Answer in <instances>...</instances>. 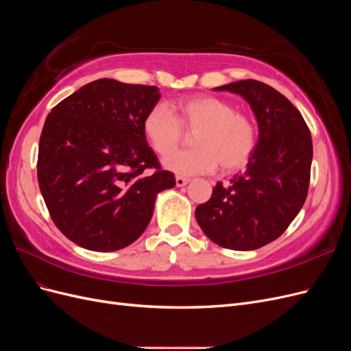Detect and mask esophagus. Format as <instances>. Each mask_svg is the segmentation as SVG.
I'll list each match as a JSON object with an SVG mask.
<instances>
[{
	"label": "esophagus",
	"instance_id": "esophagus-1",
	"mask_svg": "<svg viewBox=\"0 0 351 351\" xmlns=\"http://www.w3.org/2000/svg\"><path fill=\"white\" fill-rule=\"evenodd\" d=\"M190 182L189 178H184V177H180V176H177L176 177V184L178 186V187H183V186H186L187 183Z\"/></svg>",
	"mask_w": 351,
	"mask_h": 351
}]
</instances>
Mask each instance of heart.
<instances>
[{
    "label": "heart",
    "instance_id": "obj_1",
    "mask_svg": "<svg viewBox=\"0 0 351 351\" xmlns=\"http://www.w3.org/2000/svg\"><path fill=\"white\" fill-rule=\"evenodd\" d=\"M174 112L167 104H155L143 119V134L168 171L178 176L236 171L249 162L256 146V132L247 117L224 99L197 95L178 101ZM195 131V150L171 151L182 138V130Z\"/></svg>",
    "mask_w": 351,
    "mask_h": 351
}]
</instances>
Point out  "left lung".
I'll list each match as a JSON object with an SVG mask.
<instances>
[{
    "instance_id": "1",
    "label": "left lung",
    "mask_w": 351,
    "mask_h": 351,
    "mask_svg": "<svg viewBox=\"0 0 351 351\" xmlns=\"http://www.w3.org/2000/svg\"><path fill=\"white\" fill-rule=\"evenodd\" d=\"M214 90L249 102L259 139L246 171L226 186L217 183L196 208V221L218 246L254 250L278 239L300 212L311 182L312 136L299 110L267 83L247 79Z\"/></svg>"
}]
</instances>
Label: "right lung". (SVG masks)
Returning a JSON list of instances; mask_svg holds the SVG:
<instances>
[{"label":"right lung","instance_id":"add662e5","mask_svg":"<svg viewBox=\"0 0 351 351\" xmlns=\"http://www.w3.org/2000/svg\"><path fill=\"white\" fill-rule=\"evenodd\" d=\"M159 98L156 86L98 79L48 114L39 139V189L57 228L77 246H129L149 224L156 195L176 186L143 134L145 115Z\"/></svg>","mask_w":351,"mask_h":351}]
</instances>
